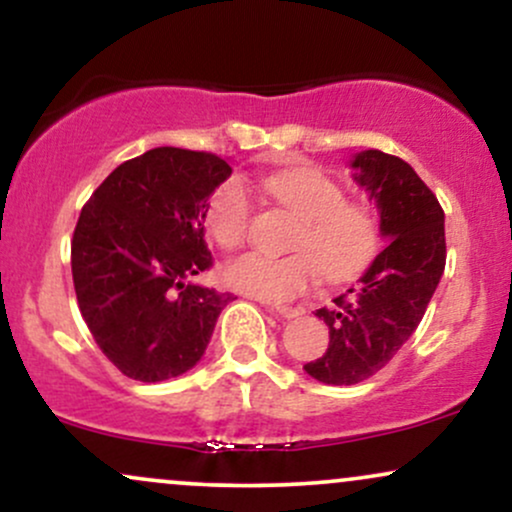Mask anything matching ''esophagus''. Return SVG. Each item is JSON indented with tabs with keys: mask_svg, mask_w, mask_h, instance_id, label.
<instances>
[{
	"mask_svg": "<svg viewBox=\"0 0 512 512\" xmlns=\"http://www.w3.org/2000/svg\"><path fill=\"white\" fill-rule=\"evenodd\" d=\"M269 310H272L274 315L284 317V320H293V317H298L303 313L301 308H289V305H269Z\"/></svg>",
	"mask_w": 512,
	"mask_h": 512,
	"instance_id": "34e87169",
	"label": "esophagus"
}]
</instances>
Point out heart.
Masks as SVG:
<instances>
[{
    "mask_svg": "<svg viewBox=\"0 0 512 512\" xmlns=\"http://www.w3.org/2000/svg\"><path fill=\"white\" fill-rule=\"evenodd\" d=\"M264 190L289 209L301 226L293 231L284 257L248 252L223 267L231 289L262 298L289 301L310 286L315 274L330 284L354 279L373 262L380 248V223L368 204L349 202L342 185L317 168H293L269 175ZM252 199L240 178L223 180L211 192L207 233L223 250H236L248 240Z\"/></svg>",
    "mask_w": 512,
    "mask_h": 512,
    "instance_id": "heart-1",
    "label": "heart"
}]
</instances>
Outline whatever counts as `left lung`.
<instances>
[{"label":"left lung","mask_w":512,"mask_h":512,"mask_svg":"<svg viewBox=\"0 0 512 512\" xmlns=\"http://www.w3.org/2000/svg\"><path fill=\"white\" fill-rule=\"evenodd\" d=\"M351 168L378 204L387 248L356 289L315 313L330 327V346L303 368L327 385L363 383L385 368L419 327L445 269L443 207L414 168L378 149L356 154Z\"/></svg>","instance_id":"left-lung-1"}]
</instances>
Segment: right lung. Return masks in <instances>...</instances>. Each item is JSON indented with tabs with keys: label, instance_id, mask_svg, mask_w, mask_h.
Masks as SVG:
<instances>
[{
	"label": "right lung",
	"instance_id": "right-lung-1",
	"mask_svg": "<svg viewBox=\"0 0 512 512\" xmlns=\"http://www.w3.org/2000/svg\"><path fill=\"white\" fill-rule=\"evenodd\" d=\"M231 173L209 151L158 146L117 166L81 209L76 301L98 349L127 378L161 383L190 370L233 298L190 284L214 264L204 214Z\"/></svg>",
	"mask_w": 512,
	"mask_h": 512
}]
</instances>
